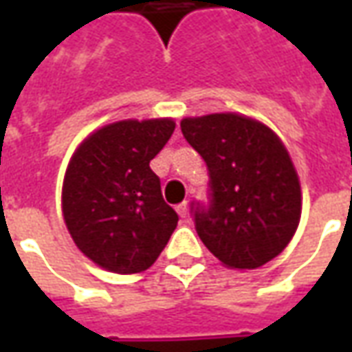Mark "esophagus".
<instances>
[{
    "mask_svg": "<svg viewBox=\"0 0 352 352\" xmlns=\"http://www.w3.org/2000/svg\"><path fill=\"white\" fill-rule=\"evenodd\" d=\"M177 213L181 214V217H186V214H188V204H186V201H183V204H179V206H177Z\"/></svg>",
    "mask_w": 352,
    "mask_h": 352,
    "instance_id": "esophagus-1",
    "label": "esophagus"
}]
</instances>
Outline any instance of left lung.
<instances>
[{
	"mask_svg": "<svg viewBox=\"0 0 352 352\" xmlns=\"http://www.w3.org/2000/svg\"><path fill=\"white\" fill-rule=\"evenodd\" d=\"M181 131L209 171V201L190 206L199 239L228 267L275 258L302 214L298 173L279 138L234 113L184 118Z\"/></svg>",
	"mask_w": 352,
	"mask_h": 352,
	"instance_id": "left-lung-1",
	"label": "left lung"
}]
</instances>
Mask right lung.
Segmentation results:
<instances>
[{
	"label": "right lung",
	"instance_id": "add662e5",
	"mask_svg": "<svg viewBox=\"0 0 352 352\" xmlns=\"http://www.w3.org/2000/svg\"><path fill=\"white\" fill-rule=\"evenodd\" d=\"M175 130L169 118L122 120L87 138L64 179V221L88 258L115 273L156 262L179 214L164 201L151 160Z\"/></svg>",
	"mask_w": 352,
	"mask_h": 352
}]
</instances>
